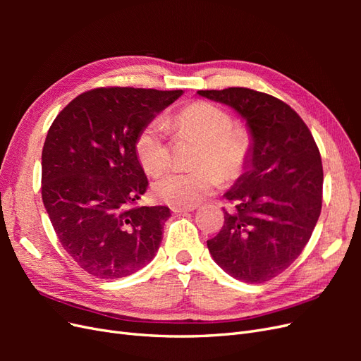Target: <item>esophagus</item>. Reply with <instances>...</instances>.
<instances>
[{"mask_svg":"<svg viewBox=\"0 0 361 361\" xmlns=\"http://www.w3.org/2000/svg\"><path fill=\"white\" fill-rule=\"evenodd\" d=\"M194 209H197V206L192 204V206H171V211L176 212V214H180V212H191Z\"/></svg>","mask_w":361,"mask_h":361,"instance_id":"obj_1","label":"esophagus"}]
</instances>
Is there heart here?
<instances>
[{
    "label": "heart",
    "mask_w": 361,
    "mask_h": 361,
    "mask_svg": "<svg viewBox=\"0 0 361 361\" xmlns=\"http://www.w3.org/2000/svg\"><path fill=\"white\" fill-rule=\"evenodd\" d=\"M182 134L202 141L195 157L197 169L171 171L154 185L161 202L174 206H192L212 194L224 178L238 179L253 155V138L245 128L233 126V118L223 108L199 101L187 105L167 122ZM135 154L150 176H159L170 164L167 130L159 120H152L140 130Z\"/></svg>",
    "instance_id": "1"
}]
</instances>
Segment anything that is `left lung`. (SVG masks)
I'll return each instance as SVG.
<instances>
[{"instance_id": "8db88e82", "label": "left lung", "mask_w": 361, "mask_h": 361, "mask_svg": "<svg viewBox=\"0 0 361 361\" xmlns=\"http://www.w3.org/2000/svg\"><path fill=\"white\" fill-rule=\"evenodd\" d=\"M232 106L253 137L245 173L224 197L220 233L207 241L214 260L245 283L281 274L309 243L322 207V161L310 129L277 97L245 87L199 90Z\"/></svg>"}]
</instances>
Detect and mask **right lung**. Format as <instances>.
Returning a JSON list of instances; mask_svg holds the SVG:
<instances>
[{
	"label": "right lung",
	"instance_id": "add662e5",
	"mask_svg": "<svg viewBox=\"0 0 361 361\" xmlns=\"http://www.w3.org/2000/svg\"><path fill=\"white\" fill-rule=\"evenodd\" d=\"M182 90L97 87L54 120L42 150V200L63 248L97 279L134 274L155 257L167 206H138L149 180L135 140Z\"/></svg>",
	"mask_w": 361,
	"mask_h": 361
}]
</instances>
